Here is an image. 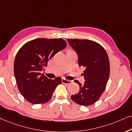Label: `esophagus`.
Masks as SVG:
<instances>
[{"label": "esophagus", "instance_id": "34e87169", "mask_svg": "<svg viewBox=\"0 0 132 132\" xmlns=\"http://www.w3.org/2000/svg\"><path fill=\"white\" fill-rule=\"evenodd\" d=\"M61 81H62V83L66 84H70V83H71V82H72V81L66 80V79H64V78H63L62 80H61Z\"/></svg>", "mask_w": 132, "mask_h": 132}]
</instances>
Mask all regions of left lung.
Wrapping results in <instances>:
<instances>
[{"label": "left lung", "mask_w": 132, "mask_h": 132, "mask_svg": "<svg viewBox=\"0 0 132 132\" xmlns=\"http://www.w3.org/2000/svg\"><path fill=\"white\" fill-rule=\"evenodd\" d=\"M67 41L78 54V65L85 68L82 73L85 82L82 85L75 81L80 86V91L71 95V99L81 106H90L104 92L109 78L108 54L100 44L92 40L68 38Z\"/></svg>", "instance_id": "8db88e82"}]
</instances>
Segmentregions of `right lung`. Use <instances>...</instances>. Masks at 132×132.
Returning a JSON list of instances; mask_svg holds the SVG:
<instances>
[{"instance_id":"obj_1","label":"right lung","mask_w":132,"mask_h":132,"mask_svg":"<svg viewBox=\"0 0 132 132\" xmlns=\"http://www.w3.org/2000/svg\"><path fill=\"white\" fill-rule=\"evenodd\" d=\"M67 43L62 38H37L23 45L15 56L14 72L19 92L28 102L43 104L51 99L61 78L51 80L42 71L48 62Z\"/></svg>"}]
</instances>
